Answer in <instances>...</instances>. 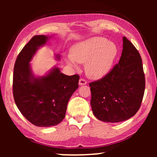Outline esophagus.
Wrapping results in <instances>:
<instances>
[{
	"label": "esophagus",
	"mask_w": 157,
	"mask_h": 157,
	"mask_svg": "<svg viewBox=\"0 0 157 157\" xmlns=\"http://www.w3.org/2000/svg\"><path fill=\"white\" fill-rule=\"evenodd\" d=\"M86 84H87V82L84 79H83V78L79 79V85H85Z\"/></svg>",
	"instance_id": "34e87169"
}]
</instances>
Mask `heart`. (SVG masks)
<instances>
[{"instance_id":"1","label":"heart","mask_w":157,"mask_h":157,"mask_svg":"<svg viewBox=\"0 0 157 157\" xmlns=\"http://www.w3.org/2000/svg\"><path fill=\"white\" fill-rule=\"evenodd\" d=\"M117 54L116 45L104 37L95 36L79 42L71 48L70 64L86 63V72L91 78L98 79L107 74Z\"/></svg>"}]
</instances>
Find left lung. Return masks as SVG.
<instances>
[{"label":"left lung","instance_id":"1","mask_svg":"<svg viewBox=\"0 0 157 157\" xmlns=\"http://www.w3.org/2000/svg\"><path fill=\"white\" fill-rule=\"evenodd\" d=\"M119 62L102 78L90 82L94 116L107 123L132 118L141 105L145 87L142 59L131 41L123 36Z\"/></svg>","mask_w":157,"mask_h":157}]
</instances>
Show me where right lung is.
<instances>
[{
  "mask_svg": "<svg viewBox=\"0 0 157 157\" xmlns=\"http://www.w3.org/2000/svg\"><path fill=\"white\" fill-rule=\"evenodd\" d=\"M48 39L45 35L34 36L18 55L13 74L16 105L28 121L38 127L60 123L65 118L69 99L79 86V75H64L58 68L41 78L32 74L30 62Z\"/></svg>",
  "mask_w": 157,
  "mask_h": 157,
  "instance_id": "1",
  "label": "right lung"
}]
</instances>
